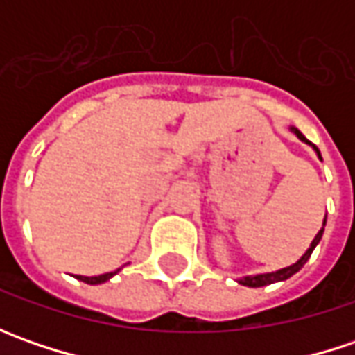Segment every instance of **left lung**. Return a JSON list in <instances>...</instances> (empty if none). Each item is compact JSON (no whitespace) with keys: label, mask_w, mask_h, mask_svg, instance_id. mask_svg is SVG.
<instances>
[{"label":"left lung","mask_w":355,"mask_h":355,"mask_svg":"<svg viewBox=\"0 0 355 355\" xmlns=\"http://www.w3.org/2000/svg\"><path fill=\"white\" fill-rule=\"evenodd\" d=\"M291 130H293L294 134H296V136H298V138H300L302 142L310 144L306 138H304V136L300 134V130H296V128H291ZM310 146H312V148L316 150V154H318V157L322 159L320 152H318V148H316L314 144H310ZM324 225H326V219H324ZM322 233H324V227H322L320 231H318V235L314 237V241L310 243L308 251L304 252V254H302V257H300V259H298V261H296L294 265L286 266V268H280V270H277V272H266V275H254V277H245V279H241L239 282H241V284H245V286H252V288H257V286H266V284H272V282H279V280L291 279L294 272H298V270H300L302 266L306 265V261L310 259V254H312V251H314V247H316V245L320 243Z\"/></svg>","instance_id":"1"}]
</instances>
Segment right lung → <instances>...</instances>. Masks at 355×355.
<instances>
[{"label":"right lung","mask_w":355,"mask_h":355,"mask_svg":"<svg viewBox=\"0 0 355 355\" xmlns=\"http://www.w3.org/2000/svg\"><path fill=\"white\" fill-rule=\"evenodd\" d=\"M118 270H114V272H106V275H101V277H76L78 280H83V282H87V284H101V282H106L108 279H112L114 275H116Z\"/></svg>","instance_id":"obj_1"}]
</instances>
